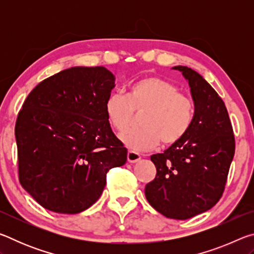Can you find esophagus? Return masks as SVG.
<instances>
[{
    "instance_id": "34e87169",
    "label": "esophagus",
    "mask_w": 254,
    "mask_h": 254,
    "mask_svg": "<svg viewBox=\"0 0 254 254\" xmlns=\"http://www.w3.org/2000/svg\"><path fill=\"white\" fill-rule=\"evenodd\" d=\"M141 159V156L135 151H128L127 152V161L130 163H135Z\"/></svg>"
}]
</instances>
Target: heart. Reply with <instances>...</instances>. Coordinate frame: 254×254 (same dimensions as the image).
I'll return each instance as SVG.
<instances>
[{"label": "heart", "mask_w": 254, "mask_h": 254, "mask_svg": "<svg viewBox=\"0 0 254 254\" xmlns=\"http://www.w3.org/2000/svg\"><path fill=\"white\" fill-rule=\"evenodd\" d=\"M107 121L117 131L132 122L134 112L141 114L142 127H132L120 134L121 142L134 151H147L159 143L173 145L187 134L194 120V104L179 93L171 81L149 76L131 85L128 95L112 93L104 104Z\"/></svg>", "instance_id": "b5f03b06"}]
</instances>
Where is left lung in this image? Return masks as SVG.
<instances>
[{
  "mask_svg": "<svg viewBox=\"0 0 254 254\" xmlns=\"http://www.w3.org/2000/svg\"><path fill=\"white\" fill-rule=\"evenodd\" d=\"M188 81L194 120L186 135L163 153L152 154L157 168L144 194L166 217L187 220L217 203L224 191L235 151L233 128L224 102L203 76L175 66Z\"/></svg>",
  "mask_w": 254,
  "mask_h": 254,
  "instance_id": "1",
  "label": "left lung"
}]
</instances>
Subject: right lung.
<instances>
[{"instance_id": "right-lung-1", "label": "right lung", "mask_w": 254, "mask_h": 254, "mask_svg": "<svg viewBox=\"0 0 254 254\" xmlns=\"http://www.w3.org/2000/svg\"><path fill=\"white\" fill-rule=\"evenodd\" d=\"M115 86L105 67H71L24 101L15 123L19 179L42 207L77 214L100 198L106 173L127 162L104 104Z\"/></svg>"}]
</instances>
